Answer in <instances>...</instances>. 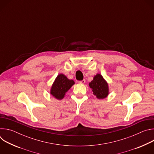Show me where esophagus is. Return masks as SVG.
I'll return each mask as SVG.
<instances>
[{"label": "esophagus", "instance_id": "1", "mask_svg": "<svg viewBox=\"0 0 154 154\" xmlns=\"http://www.w3.org/2000/svg\"><path fill=\"white\" fill-rule=\"evenodd\" d=\"M79 83L80 84H84L85 83V80H81V81H79Z\"/></svg>", "mask_w": 154, "mask_h": 154}]
</instances>
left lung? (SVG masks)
Here are the masks:
<instances>
[{
  "label": "left lung",
  "mask_w": 154,
  "mask_h": 154,
  "mask_svg": "<svg viewBox=\"0 0 154 154\" xmlns=\"http://www.w3.org/2000/svg\"><path fill=\"white\" fill-rule=\"evenodd\" d=\"M93 94L99 99L106 98L109 94V86L107 82L100 74H97L89 83Z\"/></svg>",
  "instance_id": "left-lung-1"
}]
</instances>
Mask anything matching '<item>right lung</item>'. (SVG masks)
Returning <instances> with one entry per match:
<instances>
[{
    "instance_id": "add662e5",
    "label": "right lung",
    "mask_w": 154,
    "mask_h": 154,
    "mask_svg": "<svg viewBox=\"0 0 154 154\" xmlns=\"http://www.w3.org/2000/svg\"><path fill=\"white\" fill-rule=\"evenodd\" d=\"M74 84V80L68 79L63 74H60L56 77L51 86L50 94L55 99L61 100Z\"/></svg>"
}]
</instances>
